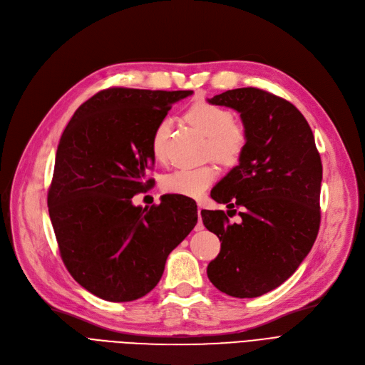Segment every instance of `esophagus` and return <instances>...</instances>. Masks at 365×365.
<instances>
[{
  "label": "esophagus",
  "instance_id": "1",
  "mask_svg": "<svg viewBox=\"0 0 365 365\" xmlns=\"http://www.w3.org/2000/svg\"><path fill=\"white\" fill-rule=\"evenodd\" d=\"M202 227H204V225H202V220H201V207H198V223H197L195 229H197V231H201Z\"/></svg>",
  "mask_w": 365,
  "mask_h": 365
}]
</instances>
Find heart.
<instances>
[{"instance_id": "obj_1", "label": "heart", "mask_w": 365, "mask_h": 365, "mask_svg": "<svg viewBox=\"0 0 365 365\" xmlns=\"http://www.w3.org/2000/svg\"><path fill=\"white\" fill-rule=\"evenodd\" d=\"M186 120L208 138L207 153L216 161L232 165L240 160L247 143V134L241 125L232 123V113L227 109L205 102H197L187 109ZM170 127L171 121L164 118L153 130L152 153L158 161L165 158ZM216 178L217 170L213 165L179 168L164 176L163 189L168 194L198 198Z\"/></svg>"}]
</instances>
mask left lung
I'll list each match as a JSON object with an SVG mask.
<instances>
[{
	"label": "left lung",
	"instance_id": "left-lung-1",
	"mask_svg": "<svg viewBox=\"0 0 365 365\" xmlns=\"http://www.w3.org/2000/svg\"><path fill=\"white\" fill-rule=\"evenodd\" d=\"M207 102L237 110L247 134L238 165L212 189L215 201L240 207L241 222L219 210L201 212L220 240L207 275L227 296L259 297L289 279L317 240L321 158L308 121L278 96L247 87Z\"/></svg>",
	"mask_w": 365,
	"mask_h": 365
}]
</instances>
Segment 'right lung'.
<instances>
[{
	"instance_id": "obj_1",
	"label": "right lung",
	"mask_w": 365,
	"mask_h": 365,
	"mask_svg": "<svg viewBox=\"0 0 365 365\" xmlns=\"http://www.w3.org/2000/svg\"><path fill=\"white\" fill-rule=\"evenodd\" d=\"M192 93L103 90L76 109L57 145L47 200L56 240L73 279L103 300L148 294L197 225L187 198L189 205L167 195L150 208L133 204L150 182L153 130Z\"/></svg>"
}]
</instances>
